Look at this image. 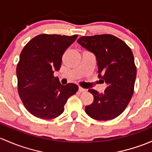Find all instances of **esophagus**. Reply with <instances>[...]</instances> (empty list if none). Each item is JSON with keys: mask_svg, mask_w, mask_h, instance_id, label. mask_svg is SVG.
Here are the masks:
<instances>
[{"mask_svg": "<svg viewBox=\"0 0 152 152\" xmlns=\"http://www.w3.org/2000/svg\"><path fill=\"white\" fill-rule=\"evenodd\" d=\"M78 91H79V92H80V93H83V92L86 91V89L83 88H82V87H79V88H78Z\"/></svg>", "mask_w": 152, "mask_h": 152, "instance_id": "1", "label": "esophagus"}]
</instances>
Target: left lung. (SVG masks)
<instances>
[{"label": "left lung", "mask_w": 152, "mask_h": 152, "mask_svg": "<svg viewBox=\"0 0 152 152\" xmlns=\"http://www.w3.org/2000/svg\"><path fill=\"white\" fill-rule=\"evenodd\" d=\"M77 43L96 57L98 77L105 82L103 93L88 89L94 101L86 113L94 119L107 121L120 115L133 94L136 67L133 53L125 42L110 34L82 37Z\"/></svg>", "instance_id": "1"}]
</instances>
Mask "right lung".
<instances>
[{
    "label": "right lung",
    "mask_w": 152,
    "mask_h": 152,
    "mask_svg": "<svg viewBox=\"0 0 152 152\" xmlns=\"http://www.w3.org/2000/svg\"><path fill=\"white\" fill-rule=\"evenodd\" d=\"M77 35L40 34L33 38L20 53L17 66L20 97L30 113L52 119L64 110L67 99L77 91L75 84L64 86L54 72L59 71L62 56Z\"/></svg>",
    "instance_id": "add662e5"
}]
</instances>
